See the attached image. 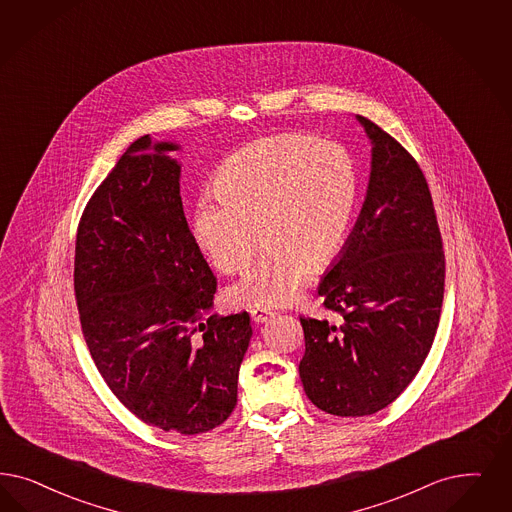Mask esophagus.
Returning a JSON list of instances; mask_svg holds the SVG:
<instances>
[{
    "label": "esophagus",
    "instance_id": "1",
    "mask_svg": "<svg viewBox=\"0 0 512 512\" xmlns=\"http://www.w3.org/2000/svg\"><path fill=\"white\" fill-rule=\"evenodd\" d=\"M249 314H251V319H253V321L263 323V321L270 318L274 312H272L270 308H251V310H249Z\"/></svg>",
    "mask_w": 512,
    "mask_h": 512
}]
</instances>
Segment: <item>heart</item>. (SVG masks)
Wrapping results in <instances>:
<instances>
[{
    "mask_svg": "<svg viewBox=\"0 0 512 512\" xmlns=\"http://www.w3.org/2000/svg\"><path fill=\"white\" fill-rule=\"evenodd\" d=\"M213 198L194 206L198 246L225 274L234 306H282L297 297L308 272L331 265L346 244L359 202L350 153L306 136H276L234 151L213 174ZM262 236L259 237L258 234Z\"/></svg>",
    "mask_w": 512,
    "mask_h": 512,
    "instance_id": "heart-1",
    "label": "heart"
}]
</instances>
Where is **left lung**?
<instances>
[{"label":"left lung","mask_w":512,"mask_h":512,"mask_svg":"<svg viewBox=\"0 0 512 512\" xmlns=\"http://www.w3.org/2000/svg\"><path fill=\"white\" fill-rule=\"evenodd\" d=\"M369 191L350 240L318 287L338 319L304 318L300 380L335 416L391 405L422 369L441 318L444 251L422 168L378 124Z\"/></svg>","instance_id":"obj_1"}]
</instances>
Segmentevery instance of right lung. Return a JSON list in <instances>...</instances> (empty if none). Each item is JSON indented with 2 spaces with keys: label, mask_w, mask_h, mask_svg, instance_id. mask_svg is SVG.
Returning <instances> with one entry per match:
<instances>
[{
  "label": "right lung",
  "mask_w": 512,
  "mask_h": 512,
  "mask_svg": "<svg viewBox=\"0 0 512 512\" xmlns=\"http://www.w3.org/2000/svg\"><path fill=\"white\" fill-rule=\"evenodd\" d=\"M177 145L134 141L81 215L73 289L113 395L141 422L206 433L238 401L249 314H210L217 278L189 230Z\"/></svg>",
  "instance_id": "1"
}]
</instances>
